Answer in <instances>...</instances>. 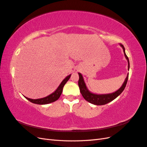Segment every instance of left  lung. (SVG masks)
I'll return each instance as SVG.
<instances>
[{
  "mask_svg": "<svg viewBox=\"0 0 147 147\" xmlns=\"http://www.w3.org/2000/svg\"><path fill=\"white\" fill-rule=\"evenodd\" d=\"M119 45L123 49L124 56H125L126 59H127V63H128V70H129V61L128 57L126 55L125 48H124V46L122 45V44H119ZM78 75H79L78 86L80 88V92L82 95L83 96V98L88 102H90V103L94 105H105L106 104L109 103V102L112 101L115 99H116L119 95L121 94V93L123 91L124 88L126 87L127 80H128V76H129V74H127V77L125 79V80H124V83H123L122 86L120 87V88L118 89L117 91L112 93H110V94H94V93H92L88 90V89L86 85V83L84 81L83 75L80 73H78Z\"/></svg>",
  "mask_w": 147,
  "mask_h": 147,
  "instance_id": "8db88e82",
  "label": "left lung"
}]
</instances>
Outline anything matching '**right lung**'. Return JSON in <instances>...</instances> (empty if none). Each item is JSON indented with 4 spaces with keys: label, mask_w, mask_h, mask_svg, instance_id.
Listing matches in <instances>:
<instances>
[{
    "label": "right lung",
    "mask_w": 147,
    "mask_h": 147,
    "mask_svg": "<svg viewBox=\"0 0 147 147\" xmlns=\"http://www.w3.org/2000/svg\"><path fill=\"white\" fill-rule=\"evenodd\" d=\"M71 76V74L67 76L63 80L61 83V84H59V86L57 87V88L56 90V91L55 92H53L52 94H50L49 96L43 97V98H40V99H30L28 98L27 97H24L28 99V100H29L30 102H32V103L35 104H39V105H44V104H48L51 103V102H55L56 100H57L59 98L60 96L61 95V93L63 92V88L65 85V84L67 82L70 77Z\"/></svg>",
    "instance_id": "add662e5"
}]
</instances>
